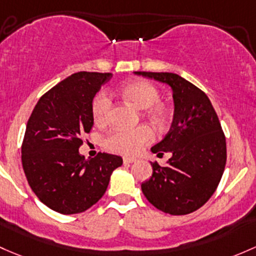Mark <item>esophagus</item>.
Listing matches in <instances>:
<instances>
[{
  "label": "esophagus",
  "mask_w": 256,
  "mask_h": 256,
  "mask_svg": "<svg viewBox=\"0 0 256 256\" xmlns=\"http://www.w3.org/2000/svg\"><path fill=\"white\" fill-rule=\"evenodd\" d=\"M122 160H124V163H135L136 160H137V158H135V157H128V156H126V157L122 158Z\"/></svg>",
  "instance_id": "1"
}]
</instances>
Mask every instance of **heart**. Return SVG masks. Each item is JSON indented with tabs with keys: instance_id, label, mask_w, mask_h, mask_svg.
<instances>
[{
	"instance_id": "b5f03b06",
	"label": "heart",
	"mask_w": 256,
	"mask_h": 256,
	"mask_svg": "<svg viewBox=\"0 0 256 256\" xmlns=\"http://www.w3.org/2000/svg\"><path fill=\"white\" fill-rule=\"evenodd\" d=\"M118 94L125 103L136 109H144V116L154 125L163 128L169 120L168 106L158 103L160 92L156 84L146 80H136L121 86ZM110 109V100L106 93L100 92L92 102L94 122L103 125L106 122ZM153 131L147 125H140L132 130H115L106 138V146L114 152L134 154L153 140Z\"/></svg>"
}]
</instances>
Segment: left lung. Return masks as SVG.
<instances>
[{
  "label": "left lung",
  "instance_id": "left-lung-1",
  "mask_svg": "<svg viewBox=\"0 0 256 256\" xmlns=\"http://www.w3.org/2000/svg\"><path fill=\"white\" fill-rule=\"evenodd\" d=\"M172 88L174 115L168 134L150 148L170 152L164 166L152 163L141 189L153 206L166 214H188L208 201L218 186L227 160L226 137L208 96L176 74L135 72Z\"/></svg>",
  "mask_w": 256,
  "mask_h": 256
}]
</instances>
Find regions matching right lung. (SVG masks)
<instances>
[{
  "label": "right lung",
  "instance_id": "obj_1",
  "mask_svg": "<svg viewBox=\"0 0 256 256\" xmlns=\"http://www.w3.org/2000/svg\"><path fill=\"white\" fill-rule=\"evenodd\" d=\"M112 74L77 72L51 88L34 108L22 144V164L32 190L49 208L80 214L98 202L120 156L86 160L78 148L93 128L92 102Z\"/></svg>",
  "mask_w": 256,
  "mask_h": 256
}]
</instances>
